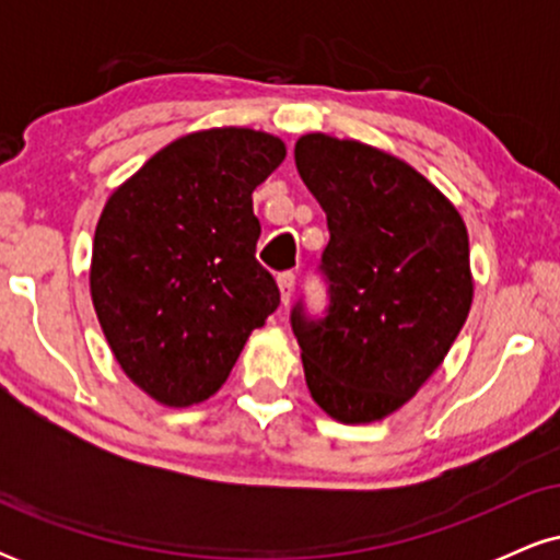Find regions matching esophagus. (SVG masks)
I'll return each instance as SVG.
<instances>
[{"label": "esophagus", "mask_w": 560, "mask_h": 560, "mask_svg": "<svg viewBox=\"0 0 560 560\" xmlns=\"http://www.w3.org/2000/svg\"><path fill=\"white\" fill-rule=\"evenodd\" d=\"M276 284H279V292H281V302L289 305V300H292L294 294V273H279V279H276Z\"/></svg>", "instance_id": "obj_1"}]
</instances>
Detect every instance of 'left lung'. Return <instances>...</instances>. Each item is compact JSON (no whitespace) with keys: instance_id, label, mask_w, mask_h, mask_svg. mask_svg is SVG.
Listing matches in <instances>:
<instances>
[{"instance_id":"left-lung-1","label":"left lung","mask_w":560,"mask_h":560,"mask_svg":"<svg viewBox=\"0 0 560 560\" xmlns=\"http://www.w3.org/2000/svg\"><path fill=\"white\" fill-rule=\"evenodd\" d=\"M331 240L320 271L329 316L292 311L311 397L342 423L400 410L445 361L474 300L458 208L405 160L329 133L294 144Z\"/></svg>"}]
</instances>
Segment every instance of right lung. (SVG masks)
I'll return each mask as SVG.
<instances>
[{
  "instance_id": "add662e5",
  "label": "right lung",
  "mask_w": 560,
  "mask_h": 560,
  "mask_svg": "<svg viewBox=\"0 0 560 560\" xmlns=\"http://www.w3.org/2000/svg\"><path fill=\"white\" fill-rule=\"evenodd\" d=\"M287 158L279 137L223 126L155 152L107 197L89 289L115 361L168 408L223 387L253 329L279 307L255 260V186Z\"/></svg>"
}]
</instances>
